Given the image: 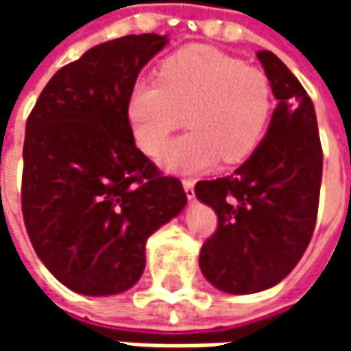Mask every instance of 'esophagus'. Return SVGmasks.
Returning a JSON list of instances; mask_svg holds the SVG:
<instances>
[{
	"instance_id": "1",
	"label": "esophagus",
	"mask_w": 351,
	"mask_h": 351,
	"mask_svg": "<svg viewBox=\"0 0 351 351\" xmlns=\"http://www.w3.org/2000/svg\"><path fill=\"white\" fill-rule=\"evenodd\" d=\"M182 186H184V191H186V195H188V199L193 201V199H195V190H193L195 182H193V180H182Z\"/></svg>"
}]
</instances>
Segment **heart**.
I'll list each match as a JSON object with an SVG mask.
<instances>
[{
	"label": "heart",
	"mask_w": 351,
	"mask_h": 351,
	"mask_svg": "<svg viewBox=\"0 0 351 351\" xmlns=\"http://www.w3.org/2000/svg\"><path fill=\"white\" fill-rule=\"evenodd\" d=\"M271 80L258 67L208 47H188L169 56L158 80L138 79L125 105L133 138L146 154H160L183 123L192 131L161 156V165L193 175L246 160L269 122Z\"/></svg>",
	"instance_id": "obj_1"
}]
</instances>
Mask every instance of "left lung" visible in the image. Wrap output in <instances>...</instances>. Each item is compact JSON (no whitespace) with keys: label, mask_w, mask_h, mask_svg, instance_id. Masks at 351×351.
Returning a JSON list of instances; mask_svg holds the SVG:
<instances>
[{"label":"left lung","mask_w":351,"mask_h":351,"mask_svg":"<svg viewBox=\"0 0 351 351\" xmlns=\"http://www.w3.org/2000/svg\"><path fill=\"white\" fill-rule=\"evenodd\" d=\"M258 60L278 99L263 141L233 175L195 186L218 216L199 267L231 295L269 289L293 271L314 233L324 169L312 99L276 54L259 50Z\"/></svg>","instance_id":"8db88e82"}]
</instances>
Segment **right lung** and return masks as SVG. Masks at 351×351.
I'll return each instance as SVG.
<instances>
[{
  "mask_svg": "<svg viewBox=\"0 0 351 351\" xmlns=\"http://www.w3.org/2000/svg\"><path fill=\"white\" fill-rule=\"evenodd\" d=\"M167 35L101 43L49 80L26 123L22 213L43 265L80 295L122 293L146 241L182 213V184L135 146L125 105Z\"/></svg>",
  "mask_w": 351,
  "mask_h": 351,
  "instance_id": "right-lung-1",
  "label": "right lung"
}]
</instances>
